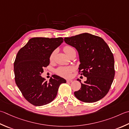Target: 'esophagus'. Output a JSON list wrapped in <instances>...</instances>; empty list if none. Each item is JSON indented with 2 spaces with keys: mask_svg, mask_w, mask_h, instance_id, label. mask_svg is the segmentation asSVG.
<instances>
[{
  "mask_svg": "<svg viewBox=\"0 0 129 129\" xmlns=\"http://www.w3.org/2000/svg\"><path fill=\"white\" fill-rule=\"evenodd\" d=\"M73 82V80L72 79H68L67 80V83H72Z\"/></svg>",
  "mask_w": 129,
  "mask_h": 129,
  "instance_id": "obj_1",
  "label": "esophagus"
}]
</instances>
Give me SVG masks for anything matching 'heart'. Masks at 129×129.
Masks as SVG:
<instances>
[{
	"instance_id": "obj_1",
	"label": "heart",
	"mask_w": 129,
	"mask_h": 129,
	"mask_svg": "<svg viewBox=\"0 0 129 129\" xmlns=\"http://www.w3.org/2000/svg\"><path fill=\"white\" fill-rule=\"evenodd\" d=\"M63 50H64V51L68 56L73 52H75L74 48L72 47L71 46H69V45H65L63 48ZM55 55V51L54 50L50 55V60L51 61L54 59ZM74 68L73 67H60L56 69V73L60 76L68 78L71 77L72 73L74 71Z\"/></svg>"
}]
</instances>
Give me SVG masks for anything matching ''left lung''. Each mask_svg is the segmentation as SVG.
Returning <instances> with one entry per match:
<instances>
[{
	"mask_svg": "<svg viewBox=\"0 0 129 129\" xmlns=\"http://www.w3.org/2000/svg\"><path fill=\"white\" fill-rule=\"evenodd\" d=\"M64 41L77 50L79 73L87 79L75 96L86 103L102 99L109 91L115 73L114 57L108 45L101 37L88 33L65 37Z\"/></svg>",
	"mask_w": 129,
	"mask_h": 129,
	"instance_id": "1",
	"label": "left lung"
}]
</instances>
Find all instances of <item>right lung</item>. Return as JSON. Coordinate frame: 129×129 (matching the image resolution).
Masks as SVG:
<instances>
[{"label": "right lung", "mask_w": 129, "mask_h": 129, "mask_svg": "<svg viewBox=\"0 0 129 129\" xmlns=\"http://www.w3.org/2000/svg\"><path fill=\"white\" fill-rule=\"evenodd\" d=\"M64 41L62 37H34L18 52L14 62L15 82L25 99L41 106L56 97L64 78L52 75L49 82L41 75L50 64V55Z\"/></svg>", "instance_id": "add662e5"}]
</instances>
